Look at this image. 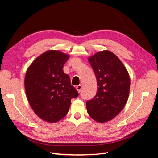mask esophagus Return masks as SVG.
Segmentation results:
<instances>
[{
  "mask_svg": "<svg viewBox=\"0 0 158 158\" xmlns=\"http://www.w3.org/2000/svg\"><path fill=\"white\" fill-rule=\"evenodd\" d=\"M76 90H77L79 93L81 92V91H82V85H77V86H76Z\"/></svg>",
  "mask_w": 158,
  "mask_h": 158,
  "instance_id": "obj_1",
  "label": "esophagus"
}]
</instances>
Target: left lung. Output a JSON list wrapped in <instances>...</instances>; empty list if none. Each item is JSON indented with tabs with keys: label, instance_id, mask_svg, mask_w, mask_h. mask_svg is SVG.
<instances>
[{
	"label": "left lung",
	"instance_id": "8db88e82",
	"mask_svg": "<svg viewBox=\"0 0 158 158\" xmlns=\"http://www.w3.org/2000/svg\"><path fill=\"white\" fill-rule=\"evenodd\" d=\"M97 79L98 91L86 102L87 111L94 120L104 123L120 113L128 100L130 77L118 57L109 51L95 53L88 59Z\"/></svg>",
	"mask_w": 158,
	"mask_h": 158
}]
</instances>
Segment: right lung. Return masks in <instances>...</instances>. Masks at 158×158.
<instances>
[{
  "instance_id": "right-lung-1",
  "label": "right lung",
  "mask_w": 158,
  "mask_h": 158,
  "mask_svg": "<svg viewBox=\"0 0 158 158\" xmlns=\"http://www.w3.org/2000/svg\"><path fill=\"white\" fill-rule=\"evenodd\" d=\"M69 55L49 50L39 56L27 69L24 85L28 102L42 120L55 123L68 113L73 98L78 92L70 84L63 66Z\"/></svg>"
}]
</instances>
